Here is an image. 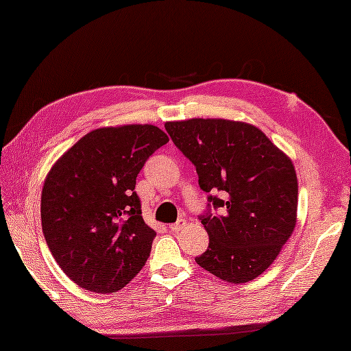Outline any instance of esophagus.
Instances as JSON below:
<instances>
[{
  "label": "esophagus",
  "instance_id": "34e87169",
  "mask_svg": "<svg viewBox=\"0 0 351 351\" xmlns=\"http://www.w3.org/2000/svg\"><path fill=\"white\" fill-rule=\"evenodd\" d=\"M185 226H187V221L184 219H180L176 223H173V225H170V230H173V232H180V230H182Z\"/></svg>",
  "mask_w": 351,
  "mask_h": 351
}]
</instances>
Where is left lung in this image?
Returning <instances> with one entry per match:
<instances>
[{
	"label": "left lung",
	"instance_id": "8db88e82",
	"mask_svg": "<svg viewBox=\"0 0 351 351\" xmlns=\"http://www.w3.org/2000/svg\"><path fill=\"white\" fill-rule=\"evenodd\" d=\"M176 147L195 164L200 189L221 215H204L210 245L196 263L219 279L245 283L278 258L297 221L293 161L255 125L228 119L166 122Z\"/></svg>",
	"mask_w": 351,
	"mask_h": 351
}]
</instances>
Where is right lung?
Returning <instances> with one entry per match:
<instances>
[{"label":"right lung","mask_w":351,"mask_h":351,"mask_svg":"<svg viewBox=\"0 0 351 351\" xmlns=\"http://www.w3.org/2000/svg\"><path fill=\"white\" fill-rule=\"evenodd\" d=\"M169 141L155 125L93 130L45 178L42 230L64 274L92 293H116L143 268L156 235L141 217L136 178Z\"/></svg>","instance_id":"add662e5"}]
</instances>
